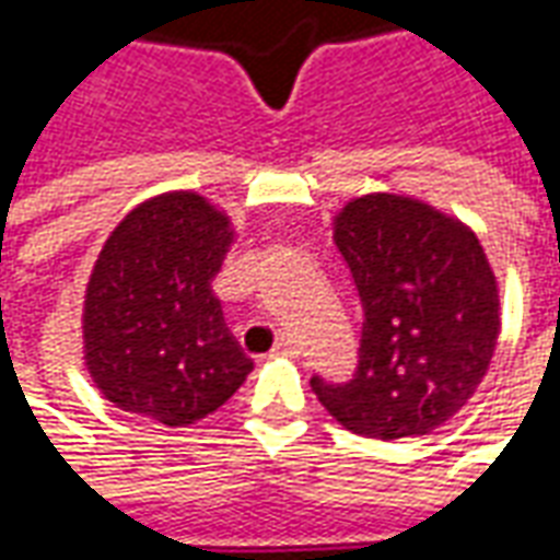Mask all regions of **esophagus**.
Here are the masks:
<instances>
[{
	"label": "esophagus",
	"instance_id": "esophagus-1",
	"mask_svg": "<svg viewBox=\"0 0 560 560\" xmlns=\"http://www.w3.org/2000/svg\"><path fill=\"white\" fill-rule=\"evenodd\" d=\"M296 345H293V339H288V336H281L279 341H276V348H272V357H296Z\"/></svg>",
	"mask_w": 560,
	"mask_h": 560
}]
</instances>
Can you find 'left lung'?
<instances>
[{
	"instance_id": "8db88e82",
	"label": "left lung",
	"mask_w": 560,
	"mask_h": 560,
	"mask_svg": "<svg viewBox=\"0 0 560 560\" xmlns=\"http://www.w3.org/2000/svg\"><path fill=\"white\" fill-rule=\"evenodd\" d=\"M336 248L363 305L357 369L312 389L353 434L396 441L444 425L498 345V284L480 240L429 203L365 195L336 215Z\"/></svg>"
}]
</instances>
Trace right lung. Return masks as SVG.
Instances as JSON below:
<instances>
[{
	"label": "right lung",
	"mask_w": 560,
	"mask_h": 560,
	"mask_svg": "<svg viewBox=\"0 0 560 560\" xmlns=\"http://www.w3.org/2000/svg\"><path fill=\"white\" fill-rule=\"evenodd\" d=\"M231 219L195 191L131 209L104 243L83 303L95 387L122 411L188 425L221 408L252 372L212 293Z\"/></svg>",
	"instance_id": "right-lung-1"
}]
</instances>
